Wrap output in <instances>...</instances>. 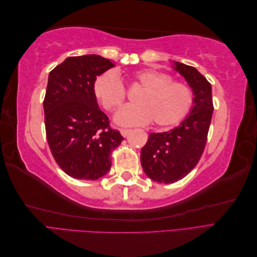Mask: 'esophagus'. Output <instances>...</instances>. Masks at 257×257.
<instances>
[{
	"label": "esophagus",
	"mask_w": 257,
	"mask_h": 257,
	"mask_svg": "<svg viewBox=\"0 0 257 257\" xmlns=\"http://www.w3.org/2000/svg\"><path fill=\"white\" fill-rule=\"evenodd\" d=\"M130 130H126V128H121L120 130V133H121V135L123 136V137H126L127 135H128V133H130Z\"/></svg>",
	"instance_id": "obj_1"
}]
</instances>
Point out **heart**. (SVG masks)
<instances>
[{
	"mask_svg": "<svg viewBox=\"0 0 257 257\" xmlns=\"http://www.w3.org/2000/svg\"><path fill=\"white\" fill-rule=\"evenodd\" d=\"M132 87L143 89L135 96V105L124 106L115 115L120 125L135 126L154 122L169 127L183 120L194 104V92L189 84L157 69L146 68L131 76ZM93 93L104 109L112 112L126 98V90L114 71L96 77Z\"/></svg>",
	"mask_w": 257,
	"mask_h": 257,
	"instance_id": "1",
	"label": "heart"
}]
</instances>
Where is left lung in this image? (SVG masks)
<instances>
[{"mask_svg": "<svg viewBox=\"0 0 257 257\" xmlns=\"http://www.w3.org/2000/svg\"><path fill=\"white\" fill-rule=\"evenodd\" d=\"M175 69L194 92L190 115L178 127L151 133L141 152L144 172L151 180L174 183L197 165L205 150L213 112L211 84L195 67L176 62Z\"/></svg>", "mask_w": 257, "mask_h": 257, "instance_id": "obj_1", "label": "left lung"}]
</instances>
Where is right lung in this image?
Instances as JSON below:
<instances>
[{"mask_svg": "<svg viewBox=\"0 0 257 257\" xmlns=\"http://www.w3.org/2000/svg\"><path fill=\"white\" fill-rule=\"evenodd\" d=\"M96 54L69 57L49 74L44 98L46 137L54 161L79 180H96L111 167L123 137L110 126L93 93L96 76L113 67Z\"/></svg>", "mask_w": 257, "mask_h": 257, "instance_id": "obj_1", "label": "right lung"}]
</instances>
